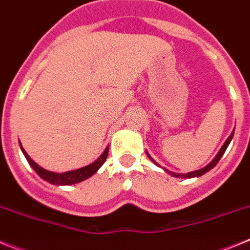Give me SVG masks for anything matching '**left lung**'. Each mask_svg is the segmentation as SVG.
I'll return each mask as SVG.
<instances>
[{
    "label": "left lung",
    "instance_id": "1",
    "mask_svg": "<svg viewBox=\"0 0 250 250\" xmlns=\"http://www.w3.org/2000/svg\"><path fill=\"white\" fill-rule=\"evenodd\" d=\"M233 135H234V131L231 132L230 134V136H229L228 139H227V141H225L224 143V145H223L222 146V149H220V151L218 152V155L215 156V158H214V160L211 161L210 164L209 165H207V167H203V169H200V170H196V171H191V173H188V174H175V173H171V171H169L170 174H171V175H174V176H176V178H194V176H200V175H203V174H205L207 173V171H209V170L210 169H213L214 167H215L216 164H218V163H219V160H220V158H222L223 155H224V152H225V150H227V147H228V145H229V143H230V140L231 139H233ZM147 155H149V154H147ZM149 158L151 159V156L149 155ZM152 160V159H151ZM154 161V160H152ZM154 163H155V161H154ZM156 164V163H155ZM156 165H159V164H156ZM167 170V169H165Z\"/></svg>",
    "mask_w": 250,
    "mask_h": 250
}]
</instances>
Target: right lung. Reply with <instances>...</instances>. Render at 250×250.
Wrapping results in <instances>:
<instances>
[{"label":"right lung","instance_id":"1","mask_svg":"<svg viewBox=\"0 0 250 250\" xmlns=\"http://www.w3.org/2000/svg\"><path fill=\"white\" fill-rule=\"evenodd\" d=\"M21 145V144H20ZM22 152L25 154L26 159H27L28 164L32 167V169L39 174L42 179H45L46 182L51 183V184H56V185H70V184H76V183H80L85 179L90 178L91 175H94L99 169H100L101 165L105 163L106 158H107V152H109V147H106L105 151L103 152V155L98 159L96 161H94L92 164L87 165V167H83L81 169L77 170H71V171H66V173H52V171H48V170L43 169V167H39V165L35 163L30 156L27 155V152L23 150V147L21 146Z\"/></svg>","mask_w":250,"mask_h":250}]
</instances>
